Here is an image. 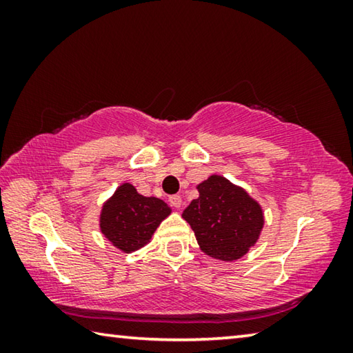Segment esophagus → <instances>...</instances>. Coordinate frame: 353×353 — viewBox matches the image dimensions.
<instances>
[{
	"instance_id": "1",
	"label": "esophagus",
	"mask_w": 353,
	"mask_h": 353,
	"mask_svg": "<svg viewBox=\"0 0 353 353\" xmlns=\"http://www.w3.org/2000/svg\"><path fill=\"white\" fill-rule=\"evenodd\" d=\"M170 204L174 207V208H181L182 207V198L179 194H174V196H171L170 198Z\"/></svg>"
}]
</instances>
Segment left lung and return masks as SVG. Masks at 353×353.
<instances>
[{
    "label": "left lung",
    "instance_id": "1",
    "mask_svg": "<svg viewBox=\"0 0 353 353\" xmlns=\"http://www.w3.org/2000/svg\"><path fill=\"white\" fill-rule=\"evenodd\" d=\"M182 218L194 232L202 252L221 261H235L259 241L265 225L261 205L243 187L212 174L198 187Z\"/></svg>",
    "mask_w": 353,
    "mask_h": 353
}]
</instances>
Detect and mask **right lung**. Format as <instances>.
I'll return each instance as SVG.
<instances>
[{"instance_id": "add662e5", "label": "right lung", "mask_w": 353, "mask_h": 353, "mask_svg": "<svg viewBox=\"0 0 353 353\" xmlns=\"http://www.w3.org/2000/svg\"><path fill=\"white\" fill-rule=\"evenodd\" d=\"M170 214L171 207L166 202L154 196L146 198L132 183L124 182L103 204L99 230L113 248L130 254L145 248Z\"/></svg>"}]
</instances>
